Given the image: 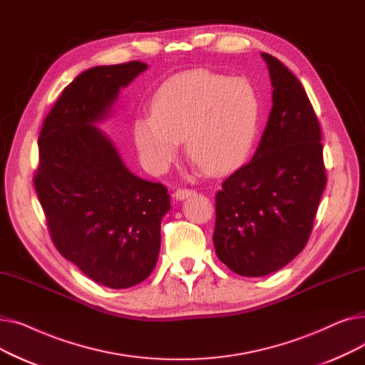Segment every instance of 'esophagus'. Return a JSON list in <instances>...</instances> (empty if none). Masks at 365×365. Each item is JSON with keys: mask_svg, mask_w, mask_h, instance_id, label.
Returning <instances> with one entry per match:
<instances>
[{"mask_svg": "<svg viewBox=\"0 0 365 365\" xmlns=\"http://www.w3.org/2000/svg\"><path fill=\"white\" fill-rule=\"evenodd\" d=\"M192 194H195V190H192V189H187V187H179V189H176V192H175V197L176 200H185V198H187L189 195H192Z\"/></svg>", "mask_w": 365, "mask_h": 365, "instance_id": "1", "label": "esophagus"}]
</instances>
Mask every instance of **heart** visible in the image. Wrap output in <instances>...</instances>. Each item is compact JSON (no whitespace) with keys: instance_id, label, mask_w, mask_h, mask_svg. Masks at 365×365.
<instances>
[{"instance_id":"obj_1","label":"heart","mask_w":365,"mask_h":365,"mask_svg":"<svg viewBox=\"0 0 365 365\" xmlns=\"http://www.w3.org/2000/svg\"><path fill=\"white\" fill-rule=\"evenodd\" d=\"M150 113L133 124V139L143 165L163 173L176 160L180 142L212 175L238 167L250 153L259 103L245 80L194 71L165 83L152 101Z\"/></svg>"}]
</instances>
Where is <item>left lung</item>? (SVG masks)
I'll use <instances>...</instances> for the list:
<instances>
[{
    "label": "left lung",
    "instance_id": "obj_1",
    "mask_svg": "<svg viewBox=\"0 0 365 365\" xmlns=\"http://www.w3.org/2000/svg\"><path fill=\"white\" fill-rule=\"evenodd\" d=\"M269 69L272 109L255 157L216 194V255L242 277H264L308 242L327 176L321 127L296 75L260 53Z\"/></svg>",
    "mask_w": 365,
    "mask_h": 365
}]
</instances>
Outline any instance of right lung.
<instances>
[{
  "instance_id": "obj_1",
  "label": "right lung",
  "mask_w": 365,
  "mask_h": 365,
  "mask_svg": "<svg viewBox=\"0 0 365 365\" xmlns=\"http://www.w3.org/2000/svg\"><path fill=\"white\" fill-rule=\"evenodd\" d=\"M146 68L131 61L84 71L65 87L38 138L34 185L53 244L109 289H128L150 275L171 208L167 187L134 176L94 125Z\"/></svg>"
}]
</instances>
